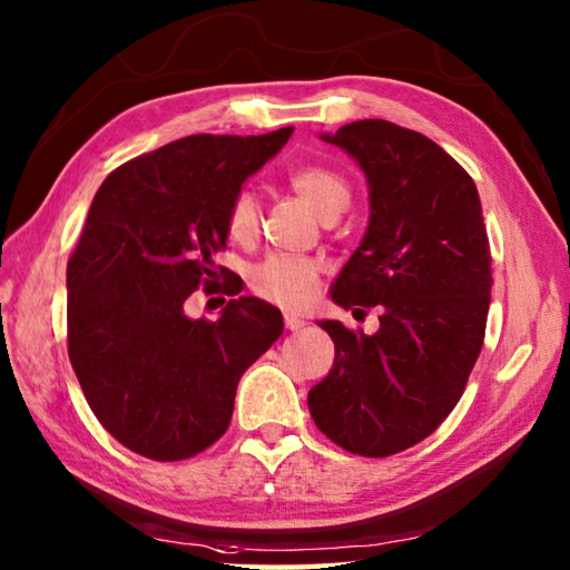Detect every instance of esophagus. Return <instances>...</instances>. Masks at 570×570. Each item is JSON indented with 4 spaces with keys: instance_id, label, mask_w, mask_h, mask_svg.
<instances>
[{
    "instance_id": "34e87169",
    "label": "esophagus",
    "mask_w": 570,
    "mask_h": 570,
    "mask_svg": "<svg viewBox=\"0 0 570 570\" xmlns=\"http://www.w3.org/2000/svg\"><path fill=\"white\" fill-rule=\"evenodd\" d=\"M284 324L288 331H302L306 326V321L298 318L296 314H284Z\"/></svg>"
}]
</instances>
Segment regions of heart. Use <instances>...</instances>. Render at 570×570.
<instances>
[{
  "label": "heart",
  "mask_w": 570,
  "mask_h": 570,
  "mask_svg": "<svg viewBox=\"0 0 570 570\" xmlns=\"http://www.w3.org/2000/svg\"><path fill=\"white\" fill-rule=\"evenodd\" d=\"M288 181H292V189L318 214L321 222L328 216H341L348 206L351 194L346 181L324 167L296 169ZM256 224L258 214L254 196L249 191L236 194L229 214H226V232L234 242H246L256 234ZM318 276L321 264L316 258L274 254L254 266L252 288L266 302L284 308H302L316 296Z\"/></svg>",
  "instance_id": "obj_1"
}]
</instances>
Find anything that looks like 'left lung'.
<instances>
[{"mask_svg":"<svg viewBox=\"0 0 570 570\" xmlns=\"http://www.w3.org/2000/svg\"><path fill=\"white\" fill-rule=\"evenodd\" d=\"M321 139L368 184L366 234L331 298L381 316L371 336L318 321L336 356L308 411L341 449L381 459L426 439L461 399L491 304L489 236L473 179L423 134L364 119Z\"/></svg>","mask_w":570,"mask_h":570,"instance_id":"1","label":"left lung"}]
</instances>
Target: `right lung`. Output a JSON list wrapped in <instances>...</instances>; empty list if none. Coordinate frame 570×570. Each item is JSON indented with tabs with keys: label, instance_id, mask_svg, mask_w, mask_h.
Wrapping results in <instances>:
<instances>
[{
	"label": "right lung",
	"instance_id": "obj_1",
	"mask_svg": "<svg viewBox=\"0 0 570 570\" xmlns=\"http://www.w3.org/2000/svg\"><path fill=\"white\" fill-rule=\"evenodd\" d=\"M292 131L194 134L121 164L95 194L67 264L69 361L129 451L181 461L209 449L229 429L242 374L282 336V312L256 296L232 298L216 321L184 304L226 274L214 256L229 206Z\"/></svg>",
	"mask_w": 570,
	"mask_h": 570
}]
</instances>
